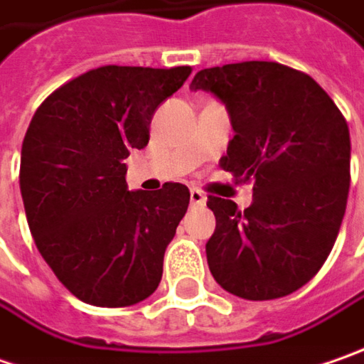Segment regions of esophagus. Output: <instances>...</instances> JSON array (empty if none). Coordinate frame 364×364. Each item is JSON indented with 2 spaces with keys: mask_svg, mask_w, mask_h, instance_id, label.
Instances as JSON below:
<instances>
[{
  "mask_svg": "<svg viewBox=\"0 0 364 364\" xmlns=\"http://www.w3.org/2000/svg\"><path fill=\"white\" fill-rule=\"evenodd\" d=\"M189 199H191V205H203V203H205V196H203L199 189H191Z\"/></svg>",
  "mask_w": 364,
  "mask_h": 364,
  "instance_id": "esophagus-1",
  "label": "esophagus"
}]
</instances>
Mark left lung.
<instances>
[{
  "instance_id": "8db88e82",
  "label": "left lung",
  "mask_w": 364,
  "mask_h": 364,
  "mask_svg": "<svg viewBox=\"0 0 364 364\" xmlns=\"http://www.w3.org/2000/svg\"><path fill=\"white\" fill-rule=\"evenodd\" d=\"M189 89L226 105L234 138L220 161L255 181L245 212L208 198L215 232L205 245L213 279L250 301L304 287L336 242L350 187V134L336 103L309 75L269 60L199 71Z\"/></svg>"
}]
</instances>
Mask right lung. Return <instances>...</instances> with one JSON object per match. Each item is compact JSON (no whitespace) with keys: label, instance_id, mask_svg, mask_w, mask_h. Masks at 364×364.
Segmentation results:
<instances>
[{"label":"right lung","instance_id":"add662e5","mask_svg":"<svg viewBox=\"0 0 364 364\" xmlns=\"http://www.w3.org/2000/svg\"><path fill=\"white\" fill-rule=\"evenodd\" d=\"M191 67L107 65L53 91L28 126L20 191L42 259L91 306L126 308L154 293L189 189L128 191L126 159L149 144L156 107Z\"/></svg>","mask_w":364,"mask_h":364}]
</instances>
